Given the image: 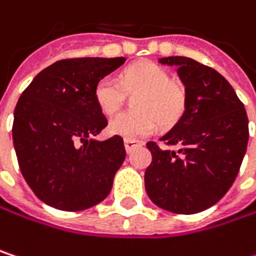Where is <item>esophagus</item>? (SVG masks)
<instances>
[{
  "label": "esophagus",
  "mask_w": 256,
  "mask_h": 256,
  "mask_svg": "<svg viewBox=\"0 0 256 256\" xmlns=\"http://www.w3.org/2000/svg\"><path fill=\"white\" fill-rule=\"evenodd\" d=\"M140 145H142V142L134 140V139H126V140H124V148H126L128 152H132L136 146H140Z\"/></svg>",
  "instance_id": "obj_1"
}]
</instances>
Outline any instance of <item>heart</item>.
<instances>
[{"mask_svg": "<svg viewBox=\"0 0 256 256\" xmlns=\"http://www.w3.org/2000/svg\"><path fill=\"white\" fill-rule=\"evenodd\" d=\"M124 90L139 93L134 98L136 111L123 112L110 122L108 130L114 136L138 139L151 134L160 122L172 126L185 110V94L178 84L170 82L169 74L156 64H138L123 71L120 80L106 76L93 90L98 108L106 114H116L124 100Z\"/></svg>", "mask_w": 256, "mask_h": 256, "instance_id": "heart-1", "label": "heart"}]
</instances>
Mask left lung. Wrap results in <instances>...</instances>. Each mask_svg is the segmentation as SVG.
Instances as JSON below:
<instances>
[{
  "mask_svg": "<svg viewBox=\"0 0 256 256\" xmlns=\"http://www.w3.org/2000/svg\"><path fill=\"white\" fill-rule=\"evenodd\" d=\"M158 64L176 68L185 110L160 138L168 146L146 144L152 162L145 170V190L164 210L198 214L218 203L238 174L249 139L246 110L214 68L184 56L162 58Z\"/></svg>",
  "mask_w": 256,
  "mask_h": 256,
  "instance_id": "obj_1",
  "label": "left lung"
}]
</instances>
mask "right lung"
<instances>
[{
    "label": "right lung",
    "instance_id": "obj_1",
    "mask_svg": "<svg viewBox=\"0 0 256 256\" xmlns=\"http://www.w3.org/2000/svg\"><path fill=\"white\" fill-rule=\"evenodd\" d=\"M124 62L126 58L58 60L19 98L13 145L24 178L46 204L78 212L108 197L126 150L122 136L94 138L108 122L93 90Z\"/></svg>",
    "mask_w": 256,
    "mask_h": 256
}]
</instances>
